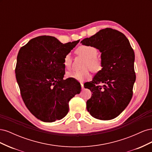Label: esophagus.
<instances>
[{"label": "esophagus", "mask_w": 152, "mask_h": 152, "mask_svg": "<svg viewBox=\"0 0 152 152\" xmlns=\"http://www.w3.org/2000/svg\"><path fill=\"white\" fill-rule=\"evenodd\" d=\"M80 86H81V87H82V89H84V84L83 83H80Z\"/></svg>", "instance_id": "1"}]
</instances>
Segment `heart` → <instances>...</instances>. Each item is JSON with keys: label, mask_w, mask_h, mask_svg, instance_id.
<instances>
[{"label": "heart", "mask_w": 152, "mask_h": 152, "mask_svg": "<svg viewBox=\"0 0 152 152\" xmlns=\"http://www.w3.org/2000/svg\"><path fill=\"white\" fill-rule=\"evenodd\" d=\"M75 53L84 57L85 61L82 68H84L82 70L77 72H70L66 73V77L68 78H73L78 81L83 82L88 79L90 77L89 70L93 72H98L102 69V61L98 58V50L94 47L89 45H81L76 50ZM72 64V59L70 54H66L63 59V65L65 67L70 70Z\"/></svg>", "instance_id": "heart-1"}]
</instances>
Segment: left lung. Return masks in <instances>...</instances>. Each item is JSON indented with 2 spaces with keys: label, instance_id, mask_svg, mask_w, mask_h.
<instances>
[{
  "label": "left lung",
  "instance_id": "1",
  "mask_svg": "<svg viewBox=\"0 0 152 152\" xmlns=\"http://www.w3.org/2000/svg\"><path fill=\"white\" fill-rule=\"evenodd\" d=\"M80 43L98 49L103 64L102 70L87 86L93 93L87 101V110L96 118L111 120L126 109L132 98L136 80L134 50L125 35L109 28ZM100 83L104 85L99 86Z\"/></svg>",
  "mask_w": 152,
  "mask_h": 152
}]
</instances>
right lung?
Returning a JSON list of instances; mask_svg holds the SVG:
<instances>
[{
	"mask_svg": "<svg viewBox=\"0 0 152 152\" xmlns=\"http://www.w3.org/2000/svg\"><path fill=\"white\" fill-rule=\"evenodd\" d=\"M79 40L63 44L51 36L31 39L18 53L15 69L21 95L29 111L39 120L53 122L68 112V102L81 86L63 80V59Z\"/></svg>",
	"mask_w": 152,
	"mask_h": 152,
	"instance_id": "add662e5",
	"label": "right lung"
}]
</instances>
